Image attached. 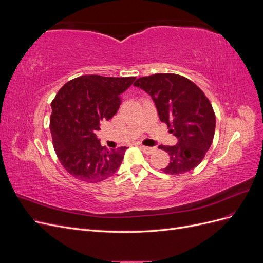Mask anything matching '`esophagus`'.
<instances>
[{"mask_svg": "<svg viewBox=\"0 0 263 263\" xmlns=\"http://www.w3.org/2000/svg\"><path fill=\"white\" fill-rule=\"evenodd\" d=\"M140 149L144 151L145 154H147V155H151L154 153V151H156V148H154V147H146V146H140Z\"/></svg>", "mask_w": 263, "mask_h": 263, "instance_id": "34e87169", "label": "esophagus"}]
</instances>
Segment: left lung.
Returning a JSON list of instances; mask_svg holds the SVG:
<instances>
[{
	"label": "left lung",
	"instance_id": "obj_1",
	"mask_svg": "<svg viewBox=\"0 0 263 263\" xmlns=\"http://www.w3.org/2000/svg\"><path fill=\"white\" fill-rule=\"evenodd\" d=\"M134 85L150 95L160 121L178 139L174 146L159 147L170 156L162 171L180 174L193 170L208 153L215 134L216 118L209 99L195 83L173 73L142 77Z\"/></svg>",
	"mask_w": 263,
	"mask_h": 263
}]
</instances>
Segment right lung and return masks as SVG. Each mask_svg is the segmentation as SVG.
Segmentation results:
<instances>
[{"mask_svg":"<svg viewBox=\"0 0 263 263\" xmlns=\"http://www.w3.org/2000/svg\"><path fill=\"white\" fill-rule=\"evenodd\" d=\"M135 79L82 76L66 83L55 95L50 117L53 148L71 176L97 183L118 170L127 147H102L97 130L102 121L116 114L121 95Z\"/></svg>","mask_w":263,"mask_h":263,"instance_id":"1","label":"right lung"}]
</instances>
